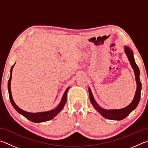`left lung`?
<instances>
[{"label": "left lung", "mask_w": 148, "mask_h": 148, "mask_svg": "<svg viewBox=\"0 0 148 148\" xmlns=\"http://www.w3.org/2000/svg\"><path fill=\"white\" fill-rule=\"evenodd\" d=\"M124 51H125L126 55L127 56L129 61L130 62V64L132 68L134 70V75H135V80L136 82V90L135 92V94H134L133 100L132 101V102L128 106H127L126 107L120 108V109H105V108L101 107L100 106L97 104V102L95 101L94 95H93L92 92L91 91V89H90V87L88 88L90 102H91L92 105L94 106L95 110H96L103 117H104L106 119H108V120H123V119L125 118L132 111L135 109L140 101V99L142 84L139 78L140 70L138 69V66H137L136 64L135 61H134L133 51L131 50V49L127 46L124 47Z\"/></svg>", "instance_id": "8db88e82"}]
</instances>
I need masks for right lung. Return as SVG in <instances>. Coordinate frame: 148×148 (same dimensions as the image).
I'll return each instance as SVG.
<instances>
[{"instance_id":"right-lung-1","label":"right lung","mask_w":148,"mask_h":148,"mask_svg":"<svg viewBox=\"0 0 148 148\" xmlns=\"http://www.w3.org/2000/svg\"><path fill=\"white\" fill-rule=\"evenodd\" d=\"M15 63L13 65L11 69H10V77L8 82V90L9 93V97L10 102H11L12 105L14 108H15L16 111H17L18 113H19L20 114L25 116L26 118H27L28 120H30L32 122L34 123H40V122H44V121H47L49 120H51L52 119L54 118L55 116L58 114L62 110V108H64L65 104H66V101H67V93L68 90L69 89V87L67 88L66 90V91L64 92L63 96L61 99V101L60 102L58 105L51 110L46 111V112H28L27 111H25L22 110L21 108H20L18 106L15 104L14 99H13L12 92H11V80H12V69L14 68V66H15Z\"/></svg>"}]
</instances>
